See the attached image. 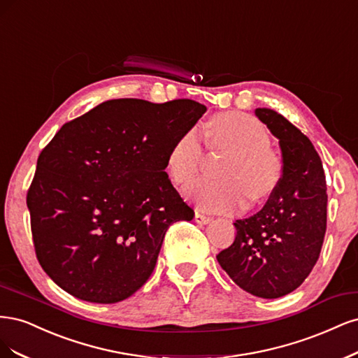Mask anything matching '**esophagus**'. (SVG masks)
Listing matches in <instances>:
<instances>
[{"mask_svg": "<svg viewBox=\"0 0 358 358\" xmlns=\"http://www.w3.org/2000/svg\"><path fill=\"white\" fill-rule=\"evenodd\" d=\"M194 222L198 223V224H206V223L211 222V217H210V215H205V214H202V213H199V211H196V214H194Z\"/></svg>", "mask_w": 358, "mask_h": 358, "instance_id": "obj_1", "label": "esophagus"}]
</instances>
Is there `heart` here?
<instances>
[{
	"label": "heart",
	"mask_w": 358,
	"mask_h": 358,
	"mask_svg": "<svg viewBox=\"0 0 358 358\" xmlns=\"http://www.w3.org/2000/svg\"><path fill=\"white\" fill-rule=\"evenodd\" d=\"M213 147L234 153L222 171L224 180L201 178L186 190L199 208L214 213H232L251 201H260L276 189L281 180V162L271 152V136L255 117L242 113L218 114L206 124ZM203 155L198 128H189L172 143L166 155L171 178L178 184L190 182Z\"/></svg>",
	"instance_id": "heart-1"
}]
</instances>
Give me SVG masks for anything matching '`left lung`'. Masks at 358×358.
<instances>
[{"instance_id": "left-lung-1", "label": "left lung", "mask_w": 358, "mask_h": 358, "mask_svg": "<svg viewBox=\"0 0 358 358\" xmlns=\"http://www.w3.org/2000/svg\"><path fill=\"white\" fill-rule=\"evenodd\" d=\"M256 116L278 138L282 176L259 213L234 223V244L218 252L217 260L242 290L276 299L296 290L320 257L327 187L309 138L271 108H256Z\"/></svg>"}]
</instances>
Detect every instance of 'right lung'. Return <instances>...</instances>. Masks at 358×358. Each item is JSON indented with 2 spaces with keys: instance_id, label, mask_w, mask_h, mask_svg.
Instances as JSON below:
<instances>
[{
  "instance_id": "add662e5",
  "label": "right lung",
  "mask_w": 358,
  "mask_h": 358,
  "mask_svg": "<svg viewBox=\"0 0 358 358\" xmlns=\"http://www.w3.org/2000/svg\"><path fill=\"white\" fill-rule=\"evenodd\" d=\"M205 111L192 99H111L44 147L27 205L37 259L62 290L116 303L150 278L168 227L194 217L165 168Z\"/></svg>"
}]
</instances>
